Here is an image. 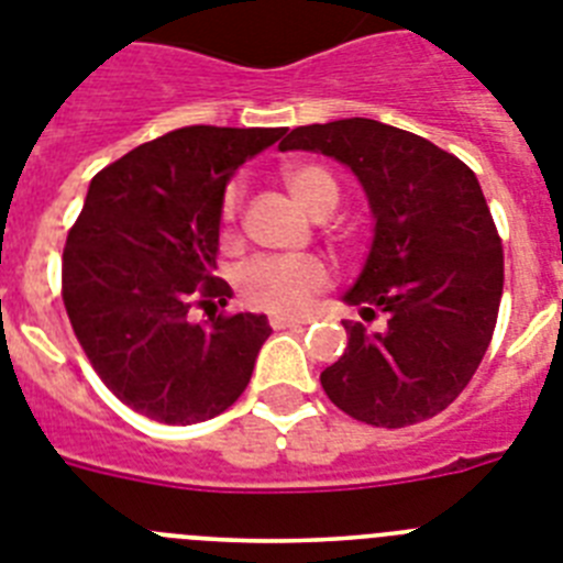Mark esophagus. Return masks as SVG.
Segmentation results:
<instances>
[{
  "label": "esophagus",
  "mask_w": 563,
  "mask_h": 563,
  "mask_svg": "<svg viewBox=\"0 0 563 563\" xmlns=\"http://www.w3.org/2000/svg\"><path fill=\"white\" fill-rule=\"evenodd\" d=\"M303 323H309V320L291 318V314H272V318H268V325L277 329V332H280V329H295V325H303Z\"/></svg>",
  "instance_id": "esophagus-1"
}]
</instances>
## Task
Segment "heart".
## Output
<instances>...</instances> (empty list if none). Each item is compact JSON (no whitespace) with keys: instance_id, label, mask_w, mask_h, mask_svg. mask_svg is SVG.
Here are the masks:
<instances>
[{"instance_id":"b5f03b06","label":"heart","mask_w":563,"mask_h":563,"mask_svg":"<svg viewBox=\"0 0 563 563\" xmlns=\"http://www.w3.org/2000/svg\"><path fill=\"white\" fill-rule=\"evenodd\" d=\"M283 183L309 214L323 217L340 202V179L332 168L320 163H286L283 165ZM243 186L240 179H229L220 194V220L225 234H234ZM240 295L249 306L266 311H295L318 295L325 286V268L318 257L309 254H266V257L249 260L240 268Z\"/></svg>"}]
</instances>
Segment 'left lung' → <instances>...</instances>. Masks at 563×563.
Listing matches in <instances>:
<instances>
[{
    "label": "left lung",
    "mask_w": 563,
    "mask_h": 563,
    "mask_svg": "<svg viewBox=\"0 0 563 563\" xmlns=\"http://www.w3.org/2000/svg\"><path fill=\"white\" fill-rule=\"evenodd\" d=\"M346 163L369 194L375 243L346 295L369 332L346 320L349 346L320 375L338 409L372 427L434 418L484 361L504 291V245L478 186L455 154L377 120L300 125L280 151Z\"/></svg>",
    "instance_id": "left-lung-1"
}]
</instances>
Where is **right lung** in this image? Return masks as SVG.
<instances>
[{"mask_svg":"<svg viewBox=\"0 0 563 563\" xmlns=\"http://www.w3.org/2000/svg\"><path fill=\"white\" fill-rule=\"evenodd\" d=\"M286 129L188 125L136 145L91 179L63 252V303L102 384L145 418L188 427L225 412L272 334L263 314L194 309L231 297L214 277L220 194Z\"/></svg>","mask_w":563,"mask_h":563,"instance_id":"add662e5","label":"right lung"}]
</instances>
